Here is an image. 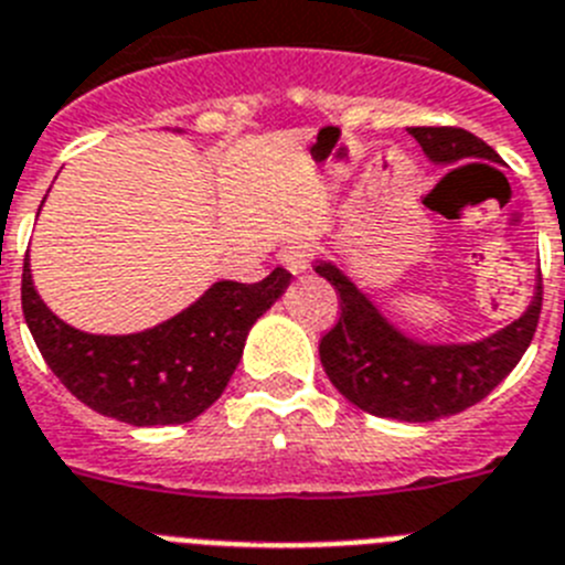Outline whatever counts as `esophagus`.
Wrapping results in <instances>:
<instances>
[{"label":"esophagus","instance_id":"1","mask_svg":"<svg viewBox=\"0 0 565 565\" xmlns=\"http://www.w3.org/2000/svg\"><path fill=\"white\" fill-rule=\"evenodd\" d=\"M281 264L287 267L292 276H301V273L309 270V247L307 245H287L281 253H278Z\"/></svg>","mask_w":565,"mask_h":565}]
</instances>
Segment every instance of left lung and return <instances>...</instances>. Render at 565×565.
<instances>
[{
	"mask_svg": "<svg viewBox=\"0 0 565 565\" xmlns=\"http://www.w3.org/2000/svg\"><path fill=\"white\" fill-rule=\"evenodd\" d=\"M411 137L434 166L501 157L465 129L416 126ZM315 273L340 295L338 327L320 340V363L360 411L399 422H436L481 403L530 349L541 318V273L530 307L504 329L467 343H434L399 329L343 267L315 258Z\"/></svg>",
	"mask_w": 565,
	"mask_h": 565,
	"instance_id": "8db88e82",
	"label": "left lung"
}]
</instances>
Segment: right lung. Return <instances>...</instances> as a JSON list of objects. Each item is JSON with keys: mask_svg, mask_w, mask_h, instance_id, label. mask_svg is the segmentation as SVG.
Masks as SVG:
<instances>
[{"mask_svg": "<svg viewBox=\"0 0 565 565\" xmlns=\"http://www.w3.org/2000/svg\"><path fill=\"white\" fill-rule=\"evenodd\" d=\"M289 278L281 267L258 284L222 278L157 327L93 334L64 323L42 301L24 256L22 309L39 352L70 394L111 419L154 428L196 419L220 399L245 352L247 332L287 292Z\"/></svg>", "mask_w": 565, "mask_h": 565, "instance_id": "right-lung-1", "label": "right lung"}]
</instances>
